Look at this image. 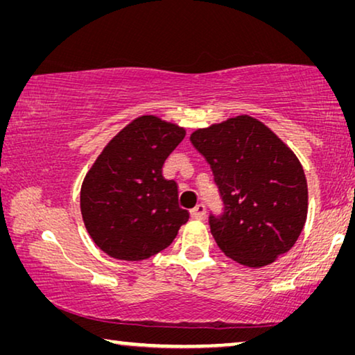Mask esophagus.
I'll use <instances>...</instances> for the list:
<instances>
[{
	"mask_svg": "<svg viewBox=\"0 0 355 355\" xmlns=\"http://www.w3.org/2000/svg\"><path fill=\"white\" fill-rule=\"evenodd\" d=\"M191 216H192V219H205V216H207L205 205H203V203L196 205V208L191 211Z\"/></svg>",
	"mask_w": 355,
	"mask_h": 355,
	"instance_id": "obj_1",
	"label": "esophagus"
}]
</instances>
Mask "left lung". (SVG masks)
<instances>
[{
	"mask_svg": "<svg viewBox=\"0 0 355 355\" xmlns=\"http://www.w3.org/2000/svg\"><path fill=\"white\" fill-rule=\"evenodd\" d=\"M191 142L211 166L225 205L220 218L209 216L220 250L249 268L290 250L309 213L307 178L293 150L248 114L196 130Z\"/></svg>",
	"mask_w": 355,
	"mask_h": 355,
	"instance_id": "8db88e82",
	"label": "left lung"
}]
</instances>
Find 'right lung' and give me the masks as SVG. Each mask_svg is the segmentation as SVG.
I'll list each match as a JSON object with an SVG mask.
<instances>
[{
	"instance_id": "add662e5",
	"label": "right lung",
	"mask_w": 355,
	"mask_h": 355,
	"mask_svg": "<svg viewBox=\"0 0 355 355\" xmlns=\"http://www.w3.org/2000/svg\"><path fill=\"white\" fill-rule=\"evenodd\" d=\"M186 130L141 116L107 142L81 184L80 205L94 243L112 258L141 261L169 248L189 213L178 186L163 177L167 156Z\"/></svg>"
}]
</instances>
